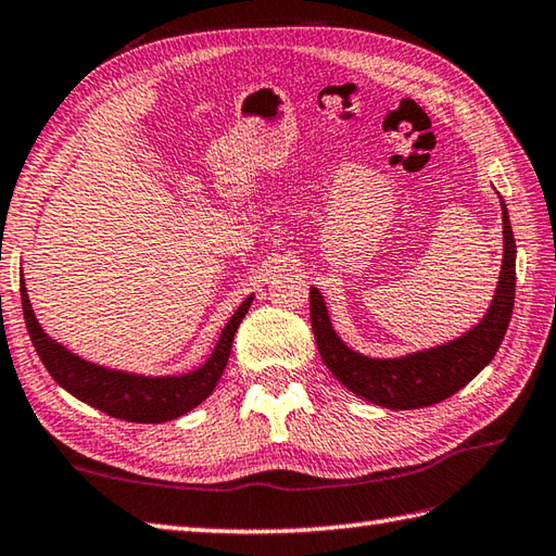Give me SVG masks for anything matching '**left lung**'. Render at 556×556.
I'll return each mask as SVG.
<instances>
[{"label": "left lung", "mask_w": 556, "mask_h": 556, "mask_svg": "<svg viewBox=\"0 0 556 556\" xmlns=\"http://www.w3.org/2000/svg\"><path fill=\"white\" fill-rule=\"evenodd\" d=\"M504 265L496 296L482 323L448 344L433 346L400 358H371L350 350L325 311L320 291L311 287V325L320 358L334 378L354 395L388 409L429 407L451 397L492 362L514 313L516 299V238L502 200Z\"/></svg>", "instance_id": "1"}]
</instances>
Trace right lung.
<instances>
[{"instance_id":"right-lung-1","label":"right lung","mask_w":556,"mask_h":556,"mask_svg":"<svg viewBox=\"0 0 556 556\" xmlns=\"http://www.w3.org/2000/svg\"><path fill=\"white\" fill-rule=\"evenodd\" d=\"M250 303H253V296H248L241 306H238V311L231 315V320H228L226 328L222 330V337L219 342H216L212 356L206 358L200 368H194V371L182 376L149 378L111 371V368L84 362V358L67 352L62 344L54 342L38 325L36 313H33L26 293L24 275H21V306H24L26 328L40 362L48 368V374L58 380L67 393L79 397L86 405L105 412L108 417L137 424H161L176 419L212 395V390L219 383L226 368L228 354H231L233 334L238 330V325L245 318Z\"/></svg>"}]
</instances>
